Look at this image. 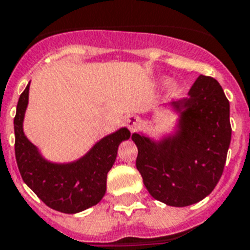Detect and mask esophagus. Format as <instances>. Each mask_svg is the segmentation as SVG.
Masks as SVG:
<instances>
[{
    "label": "esophagus",
    "instance_id": "esophagus-1",
    "mask_svg": "<svg viewBox=\"0 0 250 250\" xmlns=\"http://www.w3.org/2000/svg\"><path fill=\"white\" fill-rule=\"evenodd\" d=\"M125 125L128 127V129L131 132H135L141 125V119L137 115H131V117L127 118V121H125Z\"/></svg>",
    "mask_w": 250,
    "mask_h": 250
}]
</instances>
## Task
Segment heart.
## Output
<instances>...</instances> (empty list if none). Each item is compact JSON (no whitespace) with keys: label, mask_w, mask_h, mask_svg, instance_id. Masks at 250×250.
<instances>
[{"label":"heart","mask_w":250,"mask_h":250,"mask_svg":"<svg viewBox=\"0 0 250 250\" xmlns=\"http://www.w3.org/2000/svg\"><path fill=\"white\" fill-rule=\"evenodd\" d=\"M167 90H168V93L170 94H175L176 93V90H178V85L171 82V83L167 84Z\"/></svg>","instance_id":"b5f03b06"}]
</instances>
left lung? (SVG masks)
<instances>
[{
  "instance_id": "obj_1",
  "label": "left lung",
  "mask_w": 250,
  "mask_h": 250,
  "mask_svg": "<svg viewBox=\"0 0 250 250\" xmlns=\"http://www.w3.org/2000/svg\"><path fill=\"white\" fill-rule=\"evenodd\" d=\"M171 105L180 111L179 129L156 143L139 133L136 167L152 197L183 208L213 192L231 143L229 102L217 80L198 76L188 97Z\"/></svg>"
}]
</instances>
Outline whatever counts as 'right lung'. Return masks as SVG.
I'll return each mask as SVG.
<instances>
[{
  "mask_svg": "<svg viewBox=\"0 0 250 250\" xmlns=\"http://www.w3.org/2000/svg\"><path fill=\"white\" fill-rule=\"evenodd\" d=\"M29 83L19 97L14 118L15 158L23 182L49 208L75 214L97 205L105 196L106 178L117 158L118 146L131 136L127 128L101 139L85 156L71 164H52L24 136L23 119Z\"/></svg>",
  "mask_w": 250,
  "mask_h": 250,
  "instance_id": "1",
  "label": "right lung"
}]
</instances>
